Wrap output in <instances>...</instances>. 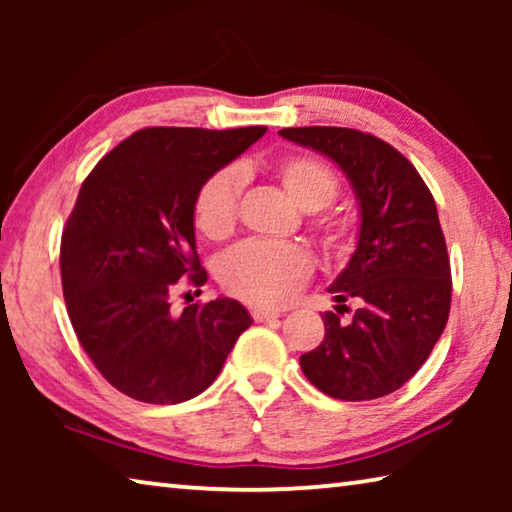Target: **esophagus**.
<instances>
[{
	"instance_id": "obj_1",
	"label": "esophagus",
	"mask_w": 512,
	"mask_h": 512,
	"mask_svg": "<svg viewBox=\"0 0 512 512\" xmlns=\"http://www.w3.org/2000/svg\"><path fill=\"white\" fill-rule=\"evenodd\" d=\"M250 314H253L255 323H273V320L280 318V311H266V309H253Z\"/></svg>"
}]
</instances>
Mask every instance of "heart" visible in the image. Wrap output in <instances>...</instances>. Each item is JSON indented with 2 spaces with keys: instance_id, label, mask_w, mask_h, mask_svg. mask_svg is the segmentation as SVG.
Masks as SVG:
<instances>
[{
  "instance_id": "1",
  "label": "heart",
  "mask_w": 512,
  "mask_h": 512,
  "mask_svg": "<svg viewBox=\"0 0 512 512\" xmlns=\"http://www.w3.org/2000/svg\"><path fill=\"white\" fill-rule=\"evenodd\" d=\"M275 178L305 212L323 210L339 194L336 173L311 155H289L280 160L275 164ZM244 183V171L239 167H223L201 185L194 198V223L203 237L221 241L232 235ZM318 235L334 255H345L352 246V225L341 216L320 221ZM311 268V255L298 244L244 241L219 259L216 277L230 296L271 309L291 300L307 282Z\"/></svg>"
}]
</instances>
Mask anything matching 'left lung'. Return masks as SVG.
Segmentation results:
<instances>
[{
  "label": "left lung",
  "mask_w": 512,
  "mask_h": 512,
  "mask_svg": "<svg viewBox=\"0 0 512 512\" xmlns=\"http://www.w3.org/2000/svg\"><path fill=\"white\" fill-rule=\"evenodd\" d=\"M280 135L339 164L361 216L357 250L329 287L336 311L350 297L360 309L350 324L325 311V339L300 368L336 400H377L420 370L447 325L452 268L436 201L413 164L375 135L339 126Z\"/></svg>",
  "instance_id": "8db88e82"
}]
</instances>
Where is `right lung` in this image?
<instances>
[{
	"label": "right lung",
	"instance_id": "right-lung-1",
	"mask_svg": "<svg viewBox=\"0 0 512 512\" xmlns=\"http://www.w3.org/2000/svg\"><path fill=\"white\" fill-rule=\"evenodd\" d=\"M264 133L142 128L83 180L60 241L67 314L97 370L133 400H192L253 325L232 298L176 316L171 296L207 282L194 237L198 189Z\"/></svg>",
	"mask_w": 512,
	"mask_h": 512
}]
</instances>
